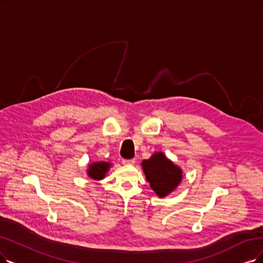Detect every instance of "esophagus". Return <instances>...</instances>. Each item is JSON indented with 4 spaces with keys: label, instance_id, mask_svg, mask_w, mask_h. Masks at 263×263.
Listing matches in <instances>:
<instances>
[{
    "label": "esophagus",
    "instance_id": "1",
    "mask_svg": "<svg viewBox=\"0 0 263 263\" xmlns=\"http://www.w3.org/2000/svg\"><path fill=\"white\" fill-rule=\"evenodd\" d=\"M135 162H136V160H135V159H129V160H126V159H124V160L122 161V163H123L124 165H134V164H135Z\"/></svg>",
    "mask_w": 263,
    "mask_h": 263
}]
</instances>
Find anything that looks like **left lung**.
<instances>
[{
  "label": "left lung",
  "instance_id": "1",
  "mask_svg": "<svg viewBox=\"0 0 263 263\" xmlns=\"http://www.w3.org/2000/svg\"><path fill=\"white\" fill-rule=\"evenodd\" d=\"M141 165L146 180L150 182L153 191L161 197L174 191L181 181L182 172L180 168L167 160L161 152L153 154L151 159L143 161Z\"/></svg>",
  "mask_w": 263,
  "mask_h": 263
}]
</instances>
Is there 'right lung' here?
<instances>
[{"instance_id":"add662e5","label":"right lung","mask_w":263,"mask_h":263,"mask_svg":"<svg viewBox=\"0 0 263 263\" xmlns=\"http://www.w3.org/2000/svg\"><path fill=\"white\" fill-rule=\"evenodd\" d=\"M88 170V175L95 180H100L103 179L104 176H106V173L109 171L110 164L106 162H98V163H92L89 166Z\"/></svg>"}]
</instances>
